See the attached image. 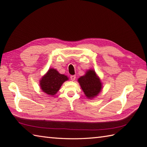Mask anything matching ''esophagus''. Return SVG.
<instances>
[{
  "label": "esophagus",
  "instance_id": "esophagus-1",
  "mask_svg": "<svg viewBox=\"0 0 147 147\" xmlns=\"http://www.w3.org/2000/svg\"><path fill=\"white\" fill-rule=\"evenodd\" d=\"M70 78L72 81H74L76 79V76L75 75H71V77H70Z\"/></svg>",
  "mask_w": 147,
  "mask_h": 147
}]
</instances>
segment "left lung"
<instances>
[{
    "label": "left lung",
    "mask_w": 147,
    "mask_h": 147,
    "mask_svg": "<svg viewBox=\"0 0 147 147\" xmlns=\"http://www.w3.org/2000/svg\"><path fill=\"white\" fill-rule=\"evenodd\" d=\"M80 85L87 98L93 99L101 92L102 83L93 69L87 70L85 75L78 79Z\"/></svg>",
    "instance_id": "1"
}]
</instances>
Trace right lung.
<instances>
[{"mask_svg": "<svg viewBox=\"0 0 147 147\" xmlns=\"http://www.w3.org/2000/svg\"><path fill=\"white\" fill-rule=\"evenodd\" d=\"M69 80V78L59 73L54 68H50L48 71L40 80V86L43 92L46 94L54 96L60 90L65 82Z\"/></svg>", "mask_w": 147, "mask_h": 147, "instance_id": "right-lung-1", "label": "right lung"}]
</instances>
